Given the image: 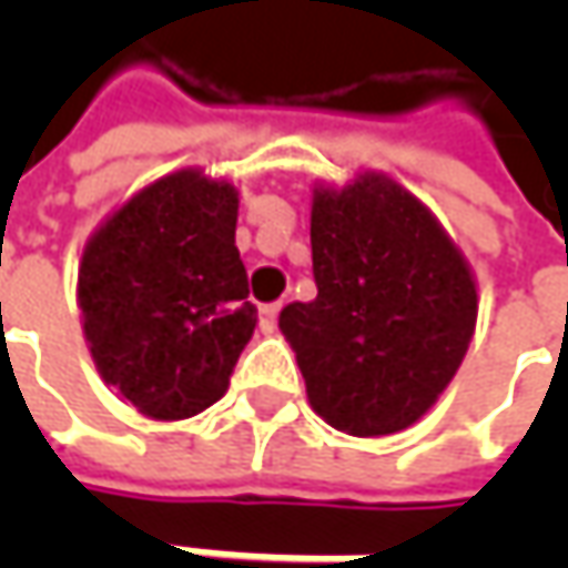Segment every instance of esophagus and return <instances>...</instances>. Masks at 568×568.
<instances>
[{
  "instance_id": "obj_1",
  "label": "esophagus",
  "mask_w": 568,
  "mask_h": 568,
  "mask_svg": "<svg viewBox=\"0 0 568 568\" xmlns=\"http://www.w3.org/2000/svg\"><path fill=\"white\" fill-rule=\"evenodd\" d=\"M277 313H281V303H265L262 306V328L274 332L277 328Z\"/></svg>"
}]
</instances>
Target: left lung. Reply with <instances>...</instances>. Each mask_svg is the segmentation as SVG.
Masks as SVG:
<instances>
[{"label":"left lung","instance_id":"8db88e82","mask_svg":"<svg viewBox=\"0 0 568 568\" xmlns=\"http://www.w3.org/2000/svg\"><path fill=\"white\" fill-rule=\"evenodd\" d=\"M316 300L281 332L318 417L351 436L417 424L465 361L477 291L462 252L410 192L382 176L313 199Z\"/></svg>","mask_w":568,"mask_h":568}]
</instances>
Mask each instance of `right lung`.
I'll list each match as a JSON object with an SVG mask.
<instances>
[{"label":"right lung","instance_id":"add662e5","mask_svg":"<svg viewBox=\"0 0 568 568\" xmlns=\"http://www.w3.org/2000/svg\"><path fill=\"white\" fill-rule=\"evenodd\" d=\"M236 189L195 170L142 189L91 236L78 306L100 376L154 420L227 392L258 313L233 243Z\"/></svg>","mask_w":568,"mask_h":568}]
</instances>
